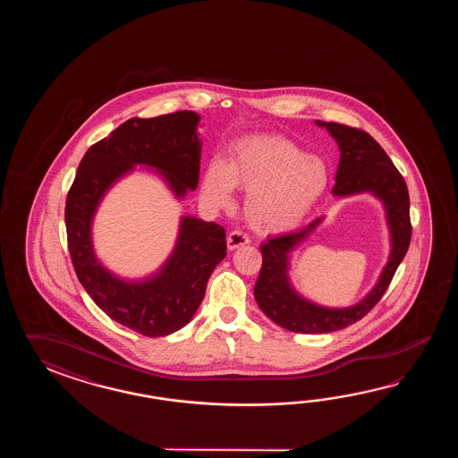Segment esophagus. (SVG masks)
Returning <instances> with one entry per match:
<instances>
[{
    "label": "esophagus",
    "instance_id": "obj_1",
    "mask_svg": "<svg viewBox=\"0 0 458 458\" xmlns=\"http://www.w3.org/2000/svg\"><path fill=\"white\" fill-rule=\"evenodd\" d=\"M249 242H250L249 235L242 233V231H231L229 235H227V249L229 250H235V249L243 247V245H247Z\"/></svg>",
    "mask_w": 458,
    "mask_h": 458
}]
</instances>
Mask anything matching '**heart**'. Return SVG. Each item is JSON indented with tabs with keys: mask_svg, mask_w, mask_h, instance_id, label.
Returning a JSON list of instances; mask_svg holds the SVG:
<instances>
[{
	"mask_svg": "<svg viewBox=\"0 0 458 458\" xmlns=\"http://www.w3.org/2000/svg\"><path fill=\"white\" fill-rule=\"evenodd\" d=\"M329 183V168L319 157L273 134L239 139L227 162L206 166L201 196L208 205L227 208L233 190L247 191L245 213L263 233H283L300 225Z\"/></svg>",
	"mask_w": 458,
	"mask_h": 458,
	"instance_id": "1",
	"label": "heart"
}]
</instances>
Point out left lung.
<instances>
[{"instance_id": "1", "label": "left lung", "mask_w": 458, "mask_h": 458, "mask_svg": "<svg viewBox=\"0 0 458 458\" xmlns=\"http://www.w3.org/2000/svg\"><path fill=\"white\" fill-rule=\"evenodd\" d=\"M318 124L329 129L341 148V162L332 193L347 196L360 191H373L383 199L393 249L380 280L363 301L345 310H329L300 298L293 292L286 276L288 253L310 235L321 219H316L296 233L276 235L263 242L260 247L262 268L253 288L257 304L278 326L301 334L341 331L369 314L388 290L399 263L403 262L408 252L412 233L408 186L380 144L369 132L357 127L322 121H318Z\"/></svg>"}]
</instances>
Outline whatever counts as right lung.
I'll return each instance as SVG.
<instances>
[{
	"instance_id": "obj_1",
	"label": "right lung",
	"mask_w": 458,
	"mask_h": 458,
	"mask_svg": "<svg viewBox=\"0 0 458 458\" xmlns=\"http://www.w3.org/2000/svg\"><path fill=\"white\" fill-rule=\"evenodd\" d=\"M198 123L193 111L129 119L88 148L67 195V242L78 280L113 321L146 337H164L191 321L211 273L225 257V227L183 217L165 267L147 282L126 283L95 259L91 219L111 183L136 164L162 170L176 196L196 190L201 160Z\"/></svg>"
}]
</instances>
